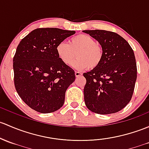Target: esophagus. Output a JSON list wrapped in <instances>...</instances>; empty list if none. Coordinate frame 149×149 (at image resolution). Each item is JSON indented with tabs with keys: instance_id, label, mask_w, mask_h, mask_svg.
I'll return each instance as SVG.
<instances>
[{
	"instance_id": "34e87169",
	"label": "esophagus",
	"mask_w": 149,
	"mask_h": 149,
	"mask_svg": "<svg viewBox=\"0 0 149 149\" xmlns=\"http://www.w3.org/2000/svg\"><path fill=\"white\" fill-rule=\"evenodd\" d=\"M82 75V73H81L80 71H76L75 72V76H76V77H79V76H81Z\"/></svg>"
}]
</instances>
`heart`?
Segmentation results:
<instances>
[{
  "instance_id": "heart-1",
  "label": "heart",
  "mask_w": 149,
  "mask_h": 149,
  "mask_svg": "<svg viewBox=\"0 0 149 149\" xmlns=\"http://www.w3.org/2000/svg\"><path fill=\"white\" fill-rule=\"evenodd\" d=\"M59 58L66 65H70L76 54L77 58L72 64L76 69L82 70L89 67L94 68L101 63L103 58V48L93 37L79 34L72 37L68 43L61 42L56 46Z\"/></svg>"
}]
</instances>
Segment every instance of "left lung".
Wrapping results in <instances>:
<instances>
[{
    "mask_svg": "<svg viewBox=\"0 0 149 149\" xmlns=\"http://www.w3.org/2000/svg\"><path fill=\"white\" fill-rule=\"evenodd\" d=\"M103 48L97 67L84 73L86 106L98 114L114 113L131 101L137 78L135 56L128 43L118 34L104 30H86Z\"/></svg>",
    "mask_w": 149,
    "mask_h": 149,
    "instance_id": "obj_1",
    "label": "left lung"
}]
</instances>
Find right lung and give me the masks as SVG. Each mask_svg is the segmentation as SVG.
Instances as JSON below:
<instances>
[{
    "label": "right lung",
    "mask_w": 149,
    "mask_h": 149,
    "mask_svg": "<svg viewBox=\"0 0 149 149\" xmlns=\"http://www.w3.org/2000/svg\"><path fill=\"white\" fill-rule=\"evenodd\" d=\"M76 31L37 29L23 38L13 57L14 84L29 107L42 113L62 107L67 88L75 81L74 70L62 62L56 46Z\"/></svg>",
    "instance_id": "right-lung-1"
}]
</instances>
